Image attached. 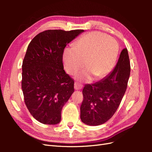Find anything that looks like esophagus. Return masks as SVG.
Masks as SVG:
<instances>
[{
  "label": "esophagus",
  "mask_w": 152,
  "mask_h": 152,
  "mask_svg": "<svg viewBox=\"0 0 152 152\" xmlns=\"http://www.w3.org/2000/svg\"><path fill=\"white\" fill-rule=\"evenodd\" d=\"M82 88V85H81L79 83H78V82H75L74 89L75 90H79V89H81Z\"/></svg>",
  "instance_id": "34e87169"
}]
</instances>
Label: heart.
I'll use <instances>...</instances> for the list:
<instances>
[{"label":"heart","mask_w":152,"mask_h":152,"mask_svg":"<svg viewBox=\"0 0 152 152\" xmlns=\"http://www.w3.org/2000/svg\"><path fill=\"white\" fill-rule=\"evenodd\" d=\"M118 44L107 35L93 31L82 36L73 44V49L66 48L63 59L66 70L75 75L84 66L78 79L89 82L92 77L95 80L104 77L112 70L116 62Z\"/></svg>","instance_id":"heart-1"}]
</instances>
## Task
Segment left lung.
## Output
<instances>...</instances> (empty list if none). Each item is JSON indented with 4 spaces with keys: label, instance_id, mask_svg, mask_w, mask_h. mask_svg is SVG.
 I'll return each instance as SVG.
<instances>
[{
    "label": "left lung",
    "instance_id": "left-lung-1",
    "mask_svg": "<svg viewBox=\"0 0 152 152\" xmlns=\"http://www.w3.org/2000/svg\"><path fill=\"white\" fill-rule=\"evenodd\" d=\"M130 72L129 58L125 48L109 75L94 84L84 86L80 106L82 122L88 126H99L112 118L126 93Z\"/></svg>",
    "mask_w": 152,
    "mask_h": 152
}]
</instances>
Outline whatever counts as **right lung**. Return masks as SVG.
I'll return each mask as SVG.
<instances>
[{"instance_id":"right-lung-1","label":"right lung","mask_w":152,"mask_h":152,"mask_svg":"<svg viewBox=\"0 0 152 152\" xmlns=\"http://www.w3.org/2000/svg\"><path fill=\"white\" fill-rule=\"evenodd\" d=\"M84 30H48L37 35L27 48L22 65L25 103L37 121L55 125L74 92V80L64 70L66 45Z\"/></svg>"}]
</instances>
